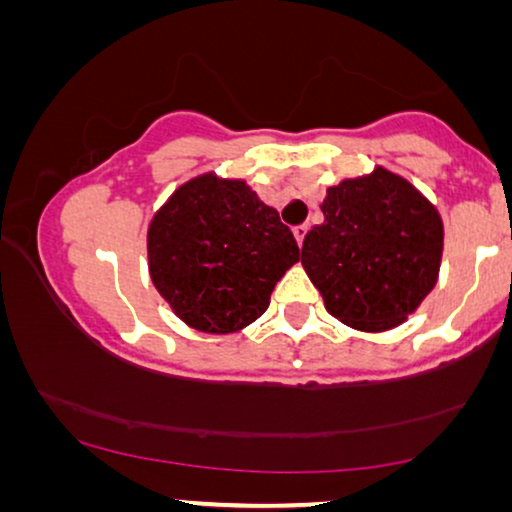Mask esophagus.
Segmentation results:
<instances>
[{"label": "esophagus", "mask_w": 512, "mask_h": 512, "mask_svg": "<svg viewBox=\"0 0 512 512\" xmlns=\"http://www.w3.org/2000/svg\"><path fill=\"white\" fill-rule=\"evenodd\" d=\"M306 232H308V227H306V225H299V227H294V229H292L294 239H297L299 246H301V243H304V236H306Z\"/></svg>", "instance_id": "esophagus-1"}]
</instances>
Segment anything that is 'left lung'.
Wrapping results in <instances>:
<instances>
[{
	"label": "left lung",
	"instance_id": "obj_1",
	"mask_svg": "<svg viewBox=\"0 0 512 512\" xmlns=\"http://www.w3.org/2000/svg\"><path fill=\"white\" fill-rule=\"evenodd\" d=\"M325 222L306 234L301 264L343 325L385 331L434 290L443 253L441 215L385 169L329 187Z\"/></svg>",
	"mask_w": 512,
	"mask_h": 512
}]
</instances>
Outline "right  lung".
I'll return each mask as SVG.
<instances>
[{"label":"right lung","mask_w":512,"mask_h":512,"mask_svg":"<svg viewBox=\"0 0 512 512\" xmlns=\"http://www.w3.org/2000/svg\"><path fill=\"white\" fill-rule=\"evenodd\" d=\"M299 246L276 208L243 181L199 176L171 194L148 227L157 292L185 325L232 334L269 306Z\"/></svg>","instance_id":"right-lung-1"}]
</instances>
